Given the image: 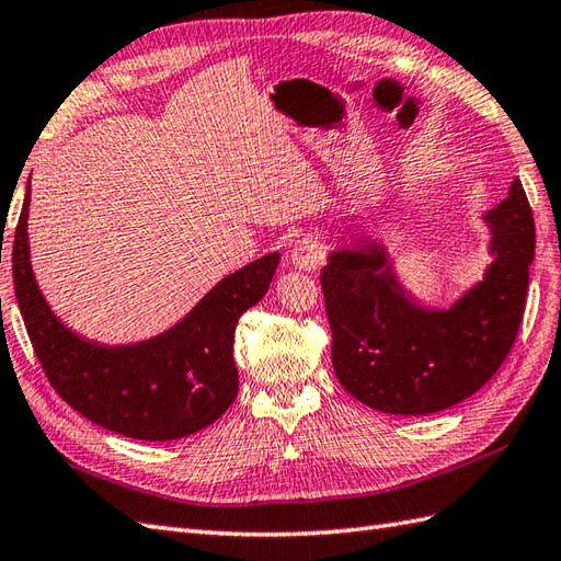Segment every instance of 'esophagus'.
Masks as SVG:
<instances>
[{"instance_id":"esophagus-1","label":"esophagus","mask_w":561,"mask_h":561,"mask_svg":"<svg viewBox=\"0 0 561 561\" xmlns=\"http://www.w3.org/2000/svg\"><path fill=\"white\" fill-rule=\"evenodd\" d=\"M324 257V243L318 237H304L294 243L289 253L291 265L301 272H312Z\"/></svg>"}]
</instances>
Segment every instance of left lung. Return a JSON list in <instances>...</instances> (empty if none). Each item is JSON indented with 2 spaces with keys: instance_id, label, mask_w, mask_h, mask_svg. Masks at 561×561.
Wrapping results in <instances>:
<instances>
[{
  "instance_id": "left-lung-1",
  "label": "left lung",
  "mask_w": 561,
  "mask_h": 561,
  "mask_svg": "<svg viewBox=\"0 0 561 561\" xmlns=\"http://www.w3.org/2000/svg\"><path fill=\"white\" fill-rule=\"evenodd\" d=\"M485 267L447 308L403 286L380 239L358 237L328 255L320 282L332 328V366L346 392L392 415L445 411L476 394L497 373L526 308L536 225L524 186L483 215Z\"/></svg>"
}]
</instances>
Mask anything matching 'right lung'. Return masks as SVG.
<instances>
[{"mask_svg":"<svg viewBox=\"0 0 561 561\" xmlns=\"http://www.w3.org/2000/svg\"><path fill=\"white\" fill-rule=\"evenodd\" d=\"M28 205L31 179L11 253L14 289L25 330L57 394L88 421L131 439H179L215 423L239 392L237 322L267 294L279 253L219 279L162 334L134 344H98L67 328L37 286Z\"/></svg>","mask_w":561,"mask_h":561,"instance_id":"1","label":"right lung"}]
</instances>
